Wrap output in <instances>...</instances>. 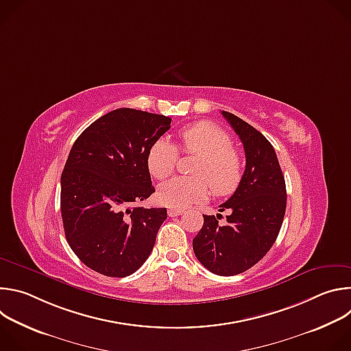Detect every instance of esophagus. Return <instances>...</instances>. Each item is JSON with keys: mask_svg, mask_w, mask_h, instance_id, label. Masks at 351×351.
Segmentation results:
<instances>
[{"mask_svg": "<svg viewBox=\"0 0 351 351\" xmlns=\"http://www.w3.org/2000/svg\"><path fill=\"white\" fill-rule=\"evenodd\" d=\"M182 214H184L183 210H178V208H171V210H168V215H169V217H179V215H182Z\"/></svg>", "mask_w": 351, "mask_h": 351, "instance_id": "34e87169", "label": "esophagus"}]
</instances>
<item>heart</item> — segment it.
<instances>
[{"label":"heart","mask_w":351,"mask_h":351,"mask_svg":"<svg viewBox=\"0 0 351 351\" xmlns=\"http://www.w3.org/2000/svg\"><path fill=\"white\" fill-rule=\"evenodd\" d=\"M178 147L186 154H197L191 173L176 176L160 184L158 202L171 208H186L208 195L232 194L244 175V158L232 145L230 136L211 122H198L178 132ZM178 147L167 138H158L147 153V167L157 179L168 178L179 160Z\"/></svg>","instance_id":"b5f03b06"}]
</instances>
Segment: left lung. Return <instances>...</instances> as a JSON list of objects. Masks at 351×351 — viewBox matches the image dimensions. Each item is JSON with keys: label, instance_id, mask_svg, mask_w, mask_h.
<instances>
[{"label": "left lung", "instance_id": "8db88e82", "mask_svg": "<svg viewBox=\"0 0 351 351\" xmlns=\"http://www.w3.org/2000/svg\"><path fill=\"white\" fill-rule=\"evenodd\" d=\"M222 115L243 143L245 169L233 195L219 206V213L230 211L226 222H218L221 214L203 215L193 250L213 274L233 276L256 265L274 245L285 218L286 184L267 137L230 112Z\"/></svg>", "mask_w": 351, "mask_h": 351}]
</instances>
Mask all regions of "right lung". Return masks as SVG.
I'll list each match as a JSON object with an SVG mask.
<instances>
[{"label":"right lung","mask_w":351,"mask_h":351,"mask_svg":"<svg viewBox=\"0 0 351 351\" xmlns=\"http://www.w3.org/2000/svg\"><path fill=\"white\" fill-rule=\"evenodd\" d=\"M171 121L119 108L73 143L61 176V215L68 244L90 269L125 278L152 254L167 208L136 204L156 191L147 153Z\"/></svg>","instance_id":"obj_1"}]
</instances>
